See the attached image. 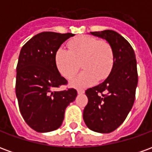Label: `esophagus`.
I'll return each mask as SVG.
<instances>
[{
    "instance_id": "1",
    "label": "esophagus",
    "mask_w": 152,
    "mask_h": 152,
    "mask_svg": "<svg viewBox=\"0 0 152 152\" xmlns=\"http://www.w3.org/2000/svg\"><path fill=\"white\" fill-rule=\"evenodd\" d=\"M77 93H78V94H85V90L84 89H78Z\"/></svg>"
}]
</instances>
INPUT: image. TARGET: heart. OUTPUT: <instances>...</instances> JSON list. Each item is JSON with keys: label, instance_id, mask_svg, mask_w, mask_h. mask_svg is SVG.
Listing matches in <instances>:
<instances>
[{"label": "heart", "instance_id": "obj_1", "mask_svg": "<svg viewBox=\"0 0 152 152\" xmlns=\"http://www.w3.org/2000/svg\"><path fill=\"white\" fill-rule=\"evenodd\" d=\"M68 50L60 48L55 53V63L58 72L66 79L72 77L80 68L83 71L72 80V86L83 88L96 80H105L114 63V53L111 45L106 40L81 36L68 43Z\"/></svg>", "mask_w": 152, "mask_h": 152}]
</instances>
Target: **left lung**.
Instances as JSON below:
<instances>
[{
	"label": "left lung",
	"instance_id": "obj_1",
	"mask_svg": "<svg viewBox=\"0 0 152 152\" xmlns=\"http://www.w3.org/2000/svg\"><path fill=\"white\" fill-rule=\"evenodd\" d=\"M90 34L111 45L114 63L103 82L86 91L89 101L83 119L89 129L108 134L124 122L134 105L137 86V61L130 44L116 31L105 30Z\"/></svg>",
	"mask_w": 152,
	"mask_h": 152
}]
</instances>
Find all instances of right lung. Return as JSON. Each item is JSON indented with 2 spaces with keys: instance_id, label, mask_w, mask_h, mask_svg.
Segmentation results:
<instances>
[{
  "instance_id": "1",
  "label": "right lung",
  "mask_w": 152,
  "mask_h": 152,
  "mask_svg": "<svg viewBox=\"0 0 152 152\" xmlns=\"http://www.w3.org/2000/svg\"><path fill=\"white\" fill-rule=\"evenodd\" d=\"M74 36L44 31L30 39L20 50L15 93L24 121L39 133L58 129L66 107L77 96L74 89L54 90L67 83L57 68L55 53L64 41Z\"/></svg>"
}]
</instances>
